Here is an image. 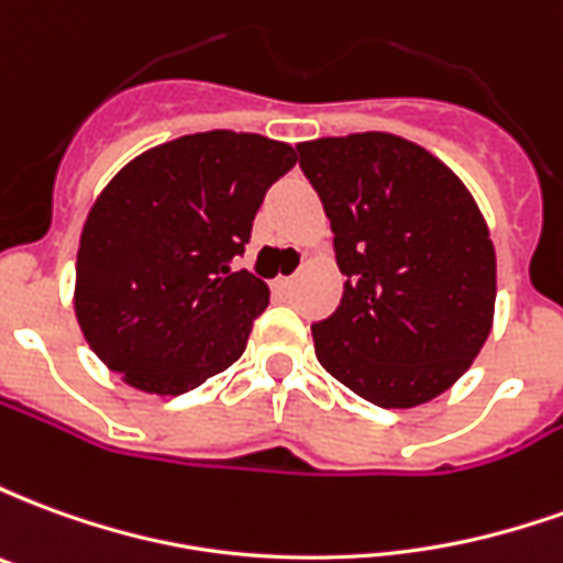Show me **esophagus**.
I'll use <instances>...</instances> for the list:
<instances>
[{
	"mask_svg": "<svg viewBox=\"0 0 563 563\" xmlns=\"http://www.w3.org/2000/svg\"><path fill=\"white\" fill-rule=\"evenodd\" d=\"M271 289L277 295H289L292 292V277H277V280L271 283Z\"/></svg>",
	"mask_w": 563,
	"mask_h": 563,
	"instance_id": "1",
	"label": "esophagus"
}]
</instances>
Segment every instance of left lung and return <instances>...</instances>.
Wrapping results in <instances>:
<instances>
[{
	"instance_id": "obj_1",
	"label": "left lung",
	"mask_w": 563,
	"mask_h": 563,
	"mask_svg": "<svg viewBox=\"0 0 563 563\" xmlns=\"http://www.w3.org/2000/svg\"><path fill=\"white\" fill-rule=\"evenodd\" d=\"M346 274L313 325L319 365L358 398L404 410L471 367L492 331L495 244L459 174L389 132L298 144Z\"/></svg>"
}]
</instances>
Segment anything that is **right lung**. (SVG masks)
<instances>
[{"mask_svg": "<svg viewBox=\"0 0 563 563\" xmlns=\"http://www.w3.org/2000/svg\"><path fill=\"white\" fill-rule=\"evenodd\" d=\"M295 162L283 141L213 129L141 153L104 186L80 232L75 317L129 386L184 395L241 358L271 292L229 262Z\"/></svg>", "mask_w": 563, "mask_h": 563, "instance_id": "add662e5", "label": "right lung"}]
</instances>
